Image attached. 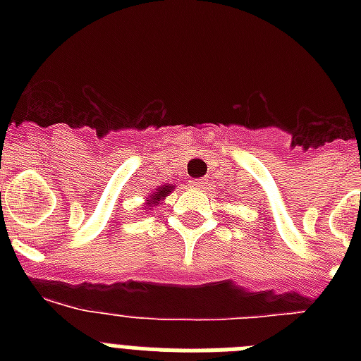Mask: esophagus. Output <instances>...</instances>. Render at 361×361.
I'll use <instances>...</instances> for the list:
<instances>
[{
  "label": "esophagus",
  "mask_w": 361,
  "mask_h": 361,
  "mask_svg": "<svg viewBox=\"0 0 361 361\" xmlns=\"http://www.w3.org/2000/svg\"><path fill=\"white\" fill-rule=\"evenodd\" d=\"M191 188H197V190H204V186H206V180L204 178H193V180H190Z\"/></svg>",
  "instance_id": "esophagus-1"
}]
</instances>
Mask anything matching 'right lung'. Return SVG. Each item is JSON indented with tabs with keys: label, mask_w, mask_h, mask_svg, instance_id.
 Returning a JSON list of instances; mask_svg holds the SVG:
<instances>
[{
	"label": "right lung",
	"mask_w": 361,
	"mask_h": 361,
	"mask_svg": "<svg viewBox=\"0 0 361 361\" xmlns=\"http://www.w3.org/2000/svg\"><path fill=\"white\" fill-rule=\"evenodd\" d=\"M173 190H175V184H162V186H157L153 193H148V195H146L145 206H142V209H146V212H152L155 206L162 204V200L170 195Z\"/></svg>",
	"instance_id": "add662e5"
}]
</instances>
